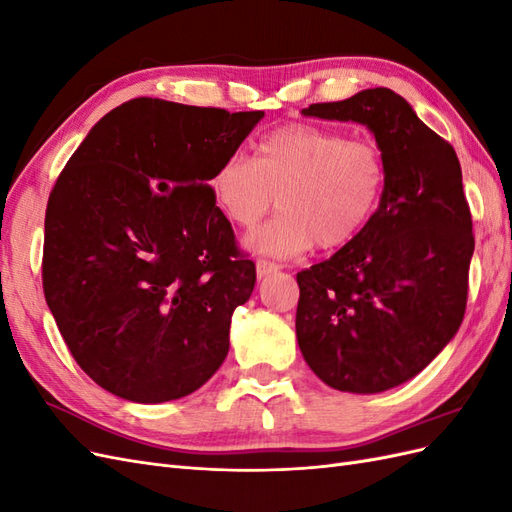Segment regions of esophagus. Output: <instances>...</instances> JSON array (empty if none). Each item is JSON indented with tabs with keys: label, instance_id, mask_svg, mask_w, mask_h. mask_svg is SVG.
I'll list each match as a JSON object with an SVG mask.
<instances>
[{
	"label": "esophagus",
	"instance_id": "esophagus-1",
	"mask_svg": "<svg viewBox=\"0 0 512 512\" xmlns=\"http://www.w3.org/2000/svg\"><path fill=\"white\" fill-rule=\"evenodd\" d=\"M280 267L275 265V262H271V260H267V258H258L256 260V273H258V277H267L269 273H273V271H277Z\"/></svg>",
	"mask_w": 512,
	"mask_h": 512
}]
</instances>
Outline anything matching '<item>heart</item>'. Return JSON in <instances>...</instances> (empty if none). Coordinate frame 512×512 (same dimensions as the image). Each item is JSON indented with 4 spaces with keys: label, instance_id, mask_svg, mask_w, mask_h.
Returning <instances> with one entry per match:
<instances>
[{
    "label": "heart",
    "instance_id": "1",
    "mask_svg": "<svg viewBox=\"0 0 512 512\" xmlns=\"http://www.w3.org/2000/svg\"><path fill=\"white\" fill-rule=\"evenodd\" d=\"M382 153L316 123H288L267 134L256 160L226 158L209 181L215 205L237 228H252L275 205L280 213L247 245L294 258L309 247L337 250L374 215L384 190Z\"/></svg>",
    "mask_w": 512,
    "mask_h": 512
}]
</instances>
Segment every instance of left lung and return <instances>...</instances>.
<instances>
[{
    "instance_id": "8db88e82",
    "label": "left lung",
    "mask_w": 512,
    "mask_h": 512,
    "mask_svg": "<svg viewBox=\"0 0 512 512\" xmlns=\"http://www.w3.org/2000/svg\"><path fill=\"white\" fill-rule=\"evenodd\" d=\"M363 123L384 160V190L365 228L297 273V339L337 391L382 393L423 371L459 331L474 252L457 153L386 87L303 108Z\"/></svg>"
}]
</instances>
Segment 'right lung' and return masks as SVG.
<instances>
[{
  "mask_svg": "<svg viewBox=\"0 0 512 512\" xmlns=\"http://www.w3.org/2000/svg\"><path fill=\"white\" fill-rule=\"evenodd\" d=\"M262 117L134 98L59 173L44 215V299L74 361L108 393L162 404L224 363L256 267L209 181Z\"/></svg>",
  "mask_w": 512,
  "mask_h": 512,
  "instance_id": "obj_1",
  "label": "right lung"
}]
</instances>
